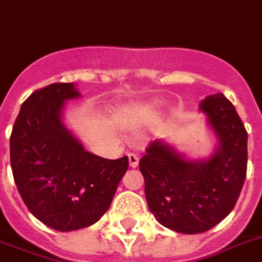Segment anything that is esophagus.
I'll return each mask as SVG.
<instances>
[{"instance_id":"obj_1","label":"esophagus","mask_w":262,"mask_h":262,"mask_svg":"<svg viewBox=\"0 0 262 262\" xmlns=\"http://www.w3.org/2000/svg\"><path fill=\"white\" fill-rule=\"evenodd\" d=\"M129 165H130L132 168H136L137 165H139V156H137V154H129Z\"/></svg>"}]
</instances>
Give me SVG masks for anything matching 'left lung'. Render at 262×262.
Listing matches in <instances>:
<instances>
[{
    "label": "left lung",
    "instance_id": "obj_1",
    "mask_svg": "<svg viewBox=\"0 0 262 262\" xmlns=\"http://www.w3.org/2000/svg\"><path fill=\"white\" fill-rule=\"evenodd\" d=\"M220 146L206 161H187L168 146L151 142L139 161L144 193L156 220L171 230L196 234L230 213L247 174V130L223 95L201 102Z\"/></svg>",
    "mask_w": 262,
    "mask_h": 262
}]
</instances>
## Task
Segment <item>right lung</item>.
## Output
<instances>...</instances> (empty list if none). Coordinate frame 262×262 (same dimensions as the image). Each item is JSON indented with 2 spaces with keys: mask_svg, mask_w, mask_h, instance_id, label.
Listing matches in <instances>:
<instances>
[{
  "mask_svg": "<svg viewBox=\"0 0 262 262\" xmlns=\"http://www.w3.org/2000/svg\"><path fill=\"white\" fill-rule=\"evenodd\" d=\"M80 94L73 82H54L32 92L20 106L11 139V167L31 213L59 231L94 225L111 206L129 167L88 153L61 123L66 99Z\"/></svg>",
  "mask_w": 262,
  "mask_h": 262,
  "instance_id": "1",
  "label": "right lung"
}]
</instances>
